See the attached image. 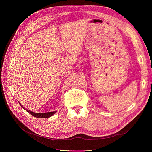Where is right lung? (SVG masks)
Listing matches in <instances>:
<instances>
[{
    "label": "right lung",
    "mask_w": 152,
    "mask_h": 152,
    "mask_svg": "<svg viewBox=\"0 0 152 152\" xmlns=\"http://www.w3.org/2000/svg\"><path fill=\"white\" fill-rule=\"evenodd\" d=\"M20 105L21 106V107L25 109V110H26L27 112H28L30 114H31L32 116H34L35 117H37V118H49L50 117H51L52 115H53L56 113V112L54 111V112H45V113H35V112H31L30 111V110H27V109H25V107L23 106L21 103H20Z\"/></svg>",
    "instance_id": "add662e5"
}]
</instances>
